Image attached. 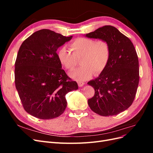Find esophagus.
<instances>
[{"instance_id": "obj_1", "label": "esophagus", "mask_w": 153, "mask_h": 153, "mask_svg": "<svg viewBox=\"0 0 153 153\" xmlns=\"http://www.w3.org/2000/svg\"><path fill=\"white\" fill-rule=\"evenodd\" d=\"M78 83V85L79 86V87H82V86H83L84 85V82H77Z\"/></svg>"}]
</instances>
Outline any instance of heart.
Masks as SVG:
<instances>
[{"instance_id": "1", "label": "heart", "mask_w": 153, "mask_h": 153, "mask_svg": "<svg viewBox=\"0 0 153 153\" xmlns=\"http://www.w3.org/2000/svg\"><path fill=\"white\" fill-rule=\"evenodd\" d=\"M71 51L62 47L57 51V58L62 65L71 70L78 64L80 59L82 67L69 73L77 80H85L93 73L98 75L102 73L109 62L111 48L109 43L105 39L96 41L88 38H78L69 45Z\"/></svg>"}]
</instances>
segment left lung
I'll return each mask as SVG.
<instances>
[{"mask_svg": "<svg viewBox=\"0 0 153 153\" xmlns=\"http://www.w3.org/2000/svg\"><path fill=\"white\" fill-rule=\"evenodd\" d=\"M105 39L110 44L111 55L105 70L87 83L94 89L88 105L94 112L112 116L126 110L133 103L139 83V64L133 44L115 27L105 25L85 35Z\"/></svg>", "mask_w": 153, "mask_h": 153, "instance_id": "left-lung-1", "label": "left lung"}]
</instances>
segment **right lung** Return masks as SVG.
<instances>
[{
	"label": "right lung",
	"mask_w": 153,
	"mask_h": 153,
	"mask_svg": "<svg viewBox=\"0 0 153 153\" xmlns=\"http://www.w3.org/2000/svg\"><path fill=\"white\" fill-rule=\"evenodd\" d=\"M72 37L41 29L20 46L15 62V86L23 107L32 116H60L67 106L66 94L78 89L77 83L62 69L56 52Z\"/></svg>",
	"instance_id": "obj_1"
}]
</instances>
